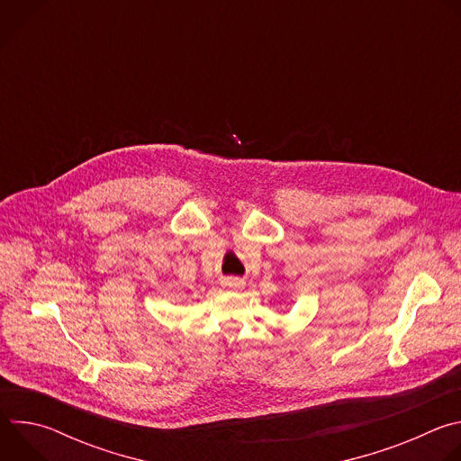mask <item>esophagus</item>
Masks as SVG:
<instances>
[{
	"label": "esophagus",
	"instance_id": "obj_1",
	"mask_svg": "<svg viewBox=\"0 0 461 461\" xmlns=\"http://www.w3.org/2000/svg\"><path fill=\"white\" fill-rule=\"evenodd\" d=\"M222 285L226 286V288H231V290H240V288H244V281L242 279H239V277H226L224 281H222Z\"/></svg>",
	"mask_w": 461,
	"mask_h": 461
}]
</instances>
